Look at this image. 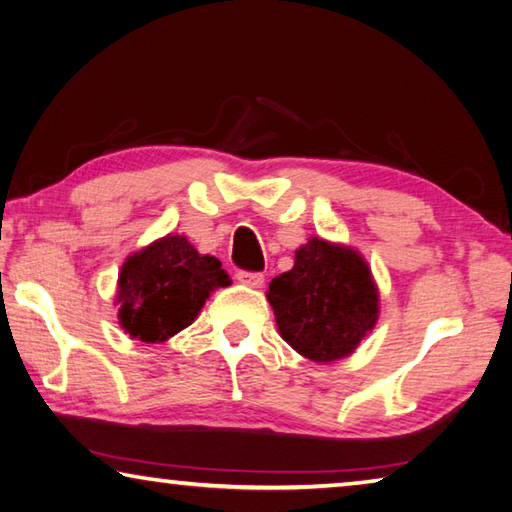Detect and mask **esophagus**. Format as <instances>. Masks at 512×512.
I'll return each mask as SVG.
<instances>
[{
	"mask_svg": "<svg viewBox=\"0 0 512 512\" xmlns=\"http://www.w3.org/2000/svg\"><path fill=\"white\" fill-rule=\"evenodd\" d=\"M237 279L246 286H253V288H259L264 284V275L262 273H255V270H239L237 273Z\"/></svg>",
	"mask_w": 512,
	"mask_h": 512,
	"instance_id": "obj_1",
	"label": "esophagus"
}]
</instances>
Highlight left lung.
Here are the masks:
<instances>
[{"label": "left lung", "mask_w": 512, "mask_h": 512, "mask_svg": "<svg viewBox=\"0 0 512 512\" xmlns=\"http://www.w3.org/2000/svg\"><path fill=\"white\" fill-rule=\"evenodd\" d=\"M279 335L313 362L353 353L377 322V288L362 255L313 237L268 284Z\"/></svg>", "instance_id": "obj_1"}]
</instances>
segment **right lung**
Listing matches in <instances>:
<instances>
[{
    "label": "right lung",
    "instance_id": "obj_1",
    "mask_svg": "<svg viewBox=\"0 0 512 512\" xmlns=\"http://www.w3.org/2000/svg\"><path fill=\"white\" fill-rule=\"evenodd\" d=\"M230 284L219 259L168 235L130 255L119 273V324L146 344L166 342L193 324L210 290Z\"/></svg>",
    "mask_w": 512,
    "mask_h": 512
}]
</instances>
